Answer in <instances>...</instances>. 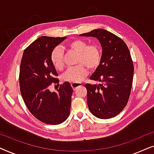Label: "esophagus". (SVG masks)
<instances>
[{
  "label": "esophagus",
  "instance_id": "esophagus-1",
  "mask_svg": "<svg viewBox=\"0 0 154 154\" xmlns=\"http://www.w3.org/2000/svg\"><path fill=\"white\" fill-rule=\"evenodd\" d=\"M71 87L74 90H76V88H78L79 87H81V86H83V84L81 83H72L71 84Z\"/></svg>",
  "mask_w": 154,
  "mask_h": 154
}]
</instances>
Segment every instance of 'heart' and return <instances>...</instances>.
<instances>
[{"label":"heart","mask_w":154,"mask_h":154,"mask_svg":"<svg viewBox=\"0 0 154 154\" xmlns=\"http://www.w3.org/2000/svg\"><path fill=\"white\" fill-rule=\"evenodd\" d=\"M67 48L79 53L77 58L78 66L69 68L62 75V79L69 83H79L83 81L88 73L86 66L90 70H94L100 65L102 52L97 44H90L81 39L73 40L66 45ZM64 51L62 48L57 47L52 50L51 62L54 68L59 71L64 68Z\"/></svg>","instance_id":"heart-1"}]
</instances>
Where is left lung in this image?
<instances>
[{
    "instance_id": "1",
    "label": "left lung",
    "mask_w": 154,
    "mask_h": 154,
    "mask_svg": "<svg viewBox=\"0 0 154 154\" xmlns=\"http://www.w3.org/2000/svg\"><path fill=\"white\" fill-rule=\"evenodd\" d=\"M80 35L97 38L102 48L100 64L90 78L101 84L85 85L88 108L99 119H111L125 108L130 95L134 66L130 50L121 38L104 29Z\"/></svg>"
}]
</instances>
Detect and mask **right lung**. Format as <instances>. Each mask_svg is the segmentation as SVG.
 <instances>
[{"label":"right lung","instance_id":"add662e5","mask_svg":"<svg viewBox=\"0 0 154 154\" xmlns=\"http://www.w3.org/2000/svg\"><path fill=\"white\" fill-rule=\"evenodd\" d=\"M66 37L41 36L24 50L20 69V92L31 114L46 124L58 125L70 113L73 89L68 82L51 92L49 87L59 83L51 62V53Z\"/></svg>","mask_w":154,"mask_h":154}]
</instances>
